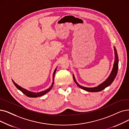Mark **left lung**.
<instances>
[{"mask_svg": "<svg viewBox=\"0 0 129 129\" xmlns=\"http://www.w3.org/2000/svg\"><path fill=\"white\" fill-rule=\"evenodd\" d=\"M114 55H115V59H114V63L113 64V67L112 70L111 71V73H110L109 77L107 78L105 81H104L101 84H100V85L98 86L94 87H84L80 84H78L77 82H76L74 75L73 74V79L76 84V85L80 87L81 88L84 89L87 92H97L102 91L103 89L107 87L108 86H110L112 83L113 82L115 78L117 75V70H118V64H119V59H118V55H117L116 49L115 48V47L114 46Z\"/></svg>", "mask_w": 129, "mask_h": 129, "instance_id": "left-lung-1", "label": "left lung"}]
</instances>
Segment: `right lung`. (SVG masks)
I'll use <instances>...</instances> for the list:
<instances>
[{
    "instance_id": "add662e5",
    "label": "right lung",
    "mask_w": 129,
    "mask_h": 129,
    "mask_svg": "<svg viewBox=\"0 0 129 129\" xmlns=\"http://www.w3.org/2000/svg\"><path fill=\"white\" fill-rule=\"evenodd\" d=\"M56 69H57V68H56L55 70H54V72L53 77V83H52V85L50 86L48 88L46 89V90L42 91V92L36 93V92H31V91H28L27 89H26L23 88L22 87L20 86L19 85H18L17 84H16L13 80H12V81H13V83L14 84V85H15V86L17 88L19 89V90H20L21 92H23L24 94H25L26 96H28V97H30V98H37V97H39V96H41L42 95H44V94H45L47 93H48L53 87V84H54V75H55L56 71Z\"/></svg>"
}]
</instances>
